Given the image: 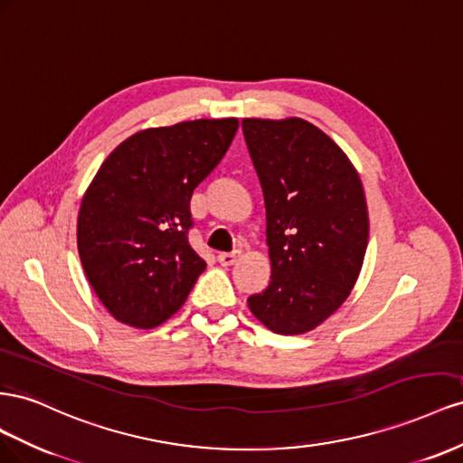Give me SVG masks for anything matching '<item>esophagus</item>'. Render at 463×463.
I'll list each match as a JSON object with an SVG mask.
<instances>
[{"label":"esophagus","mask_w":463,"mask_h":463,"mask_svg":"<svg viewBox=\"0 0 463 463\" xmlns=\"http://www.w3.org/2000/svg\"><path fill=\"white\" fill-rule=\"evenodd\" d=\"M241 258V252L239 250H234V252H221L219 256H217V260H219V263L221 266H232V263Z\"/></svg>","instance_id":"obj_1"}]
</instances>
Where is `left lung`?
I'll use <instances>...</instances> for the list:
<instances>
[{"label": "left lung", "instance_id": "left-lung-1", "mask_svg": "<svg viewBox=\"0 0 463 463\" xmlns=\"http://www.w3.org/2000/svg\"><path fill=\"white\" fill-rule=\"evenodd\" d=\"M266 200L271 281L248 308L275 334H307L329 318L361 273L368 209L354 166L302 118H244Z\"/></svg>", "mask_w": 463, "mask_h": 463}]
</instances>
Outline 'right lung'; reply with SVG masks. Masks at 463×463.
Wrapping results in <instances>:
<instances>
[{"label":"right lung","mask_w":463,"mask_h":463,"mask_svg":"<svg viewBox=\"0 0 463 463\" xmlns=\"http://www.w3.org/2000/svg\"><path fill=\"white\" fill-rule=\"evenodd\" d=\"M236 118L137 131L107 156L77 217L87 279L118 322L149 329L186 302L205 260L190 200L231 147Z\"/></svg>","instance_id":"obj_1"}]
</instances>
